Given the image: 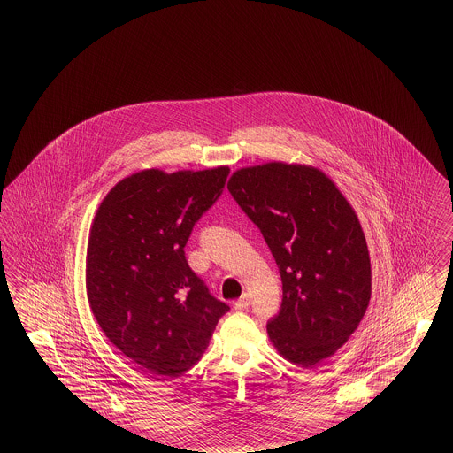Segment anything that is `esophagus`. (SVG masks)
Returning <instances> with one entry per match:
<instances>
[{
  "label": "esophagus",
  "mask_w": 453,
  "mask_h": 453,
  "mask_svg": "<svg viewBox=\"0 0 453 453\" xmlns=\"http://www.w3.org/2000/svg\"><path fill=\"white\" fill-rule=\"evenodd\" d=\"M250 303H251V297H250V294L248 292H244L242 296H241V299H237L236 309H246V307H250Z\"/></svg>",
  "instance_id": "esophagus-1"
}]
</instances>
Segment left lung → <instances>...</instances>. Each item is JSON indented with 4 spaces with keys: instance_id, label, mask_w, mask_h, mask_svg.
Returning a JSON list of instances; mask_svg holds the SVG:
<instances>
[{
    "instance_id": "left-lung-1",
    "label": "left lung",
    "mask_w": 453,
    "mask_h": 453,
    "mask_svg": "<svg viewBox=\"0 0 453 453\" xmlns=\"http://www.w3.org/2000/svg\"><path fill=\"white\" fill-rule=\"evenodd\" d=\"M227 188L258 226L281 277L280 312L266 324L283 358L312 366L355 333L372 294L360 220L321 170L266 163L233 173Z\"/></svg>"
}]
</instances>
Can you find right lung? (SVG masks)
Returning <instances> with one entry per match:
<instances>
[{"label":"right lung","mask_w":453,"mask_h":453,"mask_svg":"<svg viewBox=\"0 0 453 453\" xmlns=\"http://www.w3.org/2000/svg\"><path fill=\"white\" fill-rule=\"evenodd\" d=\"M227 174V166L134 173L108 192L93 219L89 307L108 340L154 379L192 368L229 311L185 258L195 222L216 203Z\"/></svg>","instance_id":"add662e5"}]
</instances>
